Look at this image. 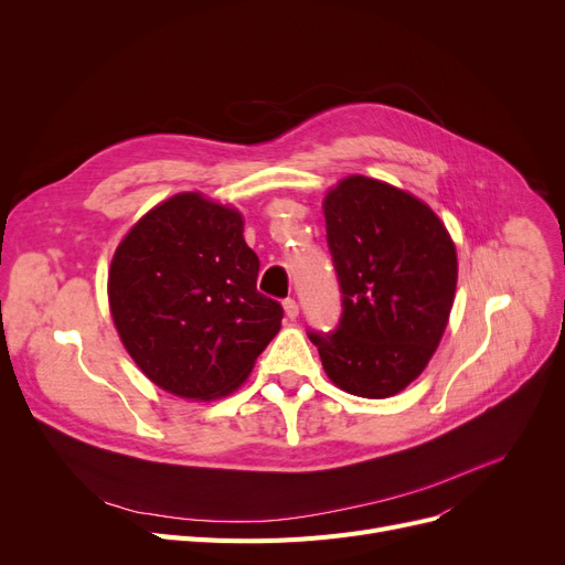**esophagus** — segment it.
Wrapping results in <instances>:
<instances>
[{"mask_svg":"<svg viewBox=\"0 0 565 565\" xmlns=\"http://www.w3.org/2000/svg\"><path fill=\"white\" fill-rule=\"evenodd\" d=\"M284 311H286V316L290 320H295V318H298V313H300V307H298V302H295L292 298H286L284 300Z\"/></svg>","mask_w":565,"mask_h":565,"instance_id":"obj_1","label":"esophagus"}]
</instances>
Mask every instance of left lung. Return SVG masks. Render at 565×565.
Wrapping results in <instances>:
<instances>
[{
    "label": "left lung",
    "mask_w": 565,
    "mask_h": 565,
    "mask_svg": "<svg viewBox=\"0 0 565 565\" xmlns=\"http://www.w3.org/2000/svg\"><path fill=\"white\" fill-rule=\"evenodd\" d=\"M324 226L343 311L334 332L309 339L337 387L394 396L447 330L458 279L451 235L424 201L366 175L324 196Z\"/></svg>",
    "instance_id": "left-lung-1"
}]
</instances>
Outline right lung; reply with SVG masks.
I'll return each instance as SVG.
<instances>
[{
    "label": "right lung",
    "mask_w": 565,
    "mask_h": 565,
    "mask_svg": "<svg viewBox=\"0 0 565 565\" xmlns=\"http://www.w3.org/2000/svg\"><path fill=\"white\" fill-rule=\"evenodd\" d=\"M258 256L243 217L196 192L146 213L118 245L109 309L130 358L169 394H231L279 328L284 309L256 290Z\"/></svg>",
    "instance_id": "obj_1"
}]
</instances>
